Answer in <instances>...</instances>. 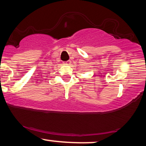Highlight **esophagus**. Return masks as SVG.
Here are the masks:
<instances>
[{
    "mask_svg": "<svg viewBox=\"0 0 146 146\" xmlns=\"http://www.w3.org/2000/svg\"><path fill=\"white\" fill-rule=\"evenodd\" d=\"M71 62L70 61V60H68L67 62H66L64 63V64H66V65H70V64H71Z\"/></svg>",
    "mask_w": 146,
    "mask_h": 146,
    "instance_id": "obj_1",
    "label": "esophagus"
}]
</instances>
